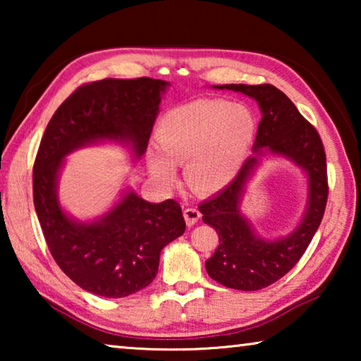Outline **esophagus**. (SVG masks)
<instances>
[{
	"instance_id": "obj_1",
	"label": "esophagus",
	"mask_w": 361,
	"mask_h": 361,
	"mask_svg": "<svg viewBox=\"0 0 361 361\" xmlns=\"http://www.w3.org/2000/svg\"><path fill=\"white\" fill-rule=\"evenodd\" d=\"M183 215H185L188 226H194L200 218V212L195 209V207H186L185 212H183Z\"/></svg>"
}]
</instances>
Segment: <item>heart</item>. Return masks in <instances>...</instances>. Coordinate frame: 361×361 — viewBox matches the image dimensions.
<instances>
[{"label": "heart", "mask_w": 361, "mask_h": 361, "mask_svg": "<svg viewBox=\"0 0 361 361\" xmlns=\"http://www.w3.org/2000/svg\"><path fill=\"white\" fill-rule=\"evenodd\" d=\"M256 137V119L242 103L204 99L180 105L159 122V151H149L156 181L172 185L175 164H185L189 183L200 191H218L235 178Z\"/></svg>", "instance_id": "1"}]
</instances>
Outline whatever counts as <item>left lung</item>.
<instances>
[{"label":"left lung","mask_w":361,"mask_h":361,"mask_svg":"<svg viewBox=\"0 0 361 361\" xmlns=\"http://www.w3.org/2000/svg\"><path fill=\"white\" fill-rule=\"evenodd\" d=\"M228 89L252 97L262 118L253 145V156L243 162L234 180L215 197L199 205L204 223L218 232V248L205 261L209 276L228 288L256 291L276 283L301 259L322 223L328 200L326 154L315 127L304 119L288 97L272 84H223ZM266 152L283 155L308 175V207L303 221L288 236L276 241L254 234L240 212L245 185Z\"/></svg>","instance_id":"8db88e82"}]
</instances>
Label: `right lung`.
Here are the masks:
<instances>
[{"label": "right lung", "mask_w": 361, "mask_h": 361, "mask_svg": "<svg viewBox=\"0 0 361 361\" xmlns=\"http://www.w3.org/2000/svg\"><path fill=\"white\" fill-rule=\"evenodd\" d=\"M167 85L152 78L84 84L59 106L41 138L33 202L42 234L59 267L97 296L124 298L146 288L156 277L162 248L185 232V218L173 199L151 204L127 191L102 218L78 221L59 204L60 169L71 151L103 140L142 156Z\"/></svg>", "instance_id": "obj_1"}]
</instances>
